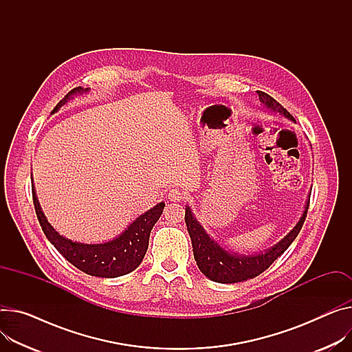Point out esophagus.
<instances>
[{
    "instance_id": "obj_1",
    "label": "esophagus",
    "mask_w": 352,
    "mask_h": 352,
    "mask_svg": "<svg viewBox=\"0 0 352 352\" xmlns=\"http://www.w3.org/2000/svg\"><path fill=\"white\" fill-rule=\"evenodd\" d=\"M184 199V193L180 190V188H172L169 192V200L170 201H180Z\"/></svg>"
}]
</instances>
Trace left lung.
Masks as SVG:
<instances>
[{
  "instance_id": "1",
  "label": "left lung",
  "mask_w": 352,
  "mask_h": 352,
  "mask_svg": "<svg viewBox=\"0 0 352 352\" xmlns=\"http://www.w3.org/2000/svg\"><path fill=\"white\" fill-rule=\"evenodd\" d=\"M256 93L259 96V101L263 104V108L294 122V118L275 98H272L263 91H256ZM309 203H310V197L306 201V207L300 220L297 221V224L285 238H282L278 244L265 250L263 252L252 254V255L236 254L223 248L217 241L212 239L206 232L203 226L195 217L192 208L186 206L184 221L187 226L188 235H190V239H192L193 254H195V259L197 262L200 272L204 276H207L210 280L219 282V283H238V282H244L261 275L263 270H266L270 265L274 263V261H276L290 247L297 234L300 232L307 215Z\"/></svg>"
}]
</instances>
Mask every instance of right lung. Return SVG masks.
I'll list each match as a JSON object with an SVG mask.
<instances>
[{"mask_svg": "<svg viewBox=\"0 0 352 352\" xmlns=\"http://www.w3.org/2000/svg\"><path fill=\"white\" fill-rule=\"evenodd\" d=\"M89 90L90 89L83 87L73 89L53 108L52 114L58 113L65 104L74 98V96H82ZM32 197L39 224L50 244L55 245L63 258H66L73 266L87 275L97 278H118L132 272L141 265L149 245L151 230L165 208V203L160 201L135 219L118 236L102 242V244H83V242L72 241L60 235L50 226L39 204L34 184Z\"/></svg>", "mask_w": 352, "mask_h": 352, "instance_id": "1", "label": "right lung"}]
</instances>
